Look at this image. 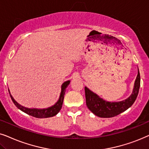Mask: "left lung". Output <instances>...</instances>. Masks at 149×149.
<instances>
[{"instance_id":"obj_1","label":"left lung","mask_w":149,"mask_h":149,"mask_svg":"<svg viewBox=\"0 0 149 149\" xmlns=\"http://www.w3.org/2000/svg\"><path fill=\"white\" fill-rule=\"evenodd\" d=\"M140 86V76L138 70L132 94L127 100L119 102H108L103 100L98 95L85 87L86 106L96 116L102 118H110L117 116L131 107L136 101Z\"/></svg>"}]
</instances>
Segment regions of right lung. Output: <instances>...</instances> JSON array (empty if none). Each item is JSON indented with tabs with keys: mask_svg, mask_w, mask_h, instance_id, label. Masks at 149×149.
Wrapping results in <instances>:
<instances>
[{
	"mask_svg": "<svg viewBox=\"0 0 149 149\" xmlns=\"http://www.w3.org/2000/svg\"><path fill=\"white\" fill-rule=\"evenodd\" d=\"M70 83V81H67V82H64L62 85V87H61V93L60 97H59V100L58 102L56 103V104L54 105L53 106L49 107L48 108L45 109H30V108H24V107L22 106L21 105L15 102L14 99L13 98V97L11 96V94H10L9 90V93L10 95V97H11V100H12L13 104L15 105V106L17 107V108H19V110L22 111V112L26 113L27 114L31 115L32 116H34L35 118H49L52 117V116H54L55 115L58 114V112L61 110V108H62L63 103V100H64V96H65V89L67 87V86Z\"/></svg>",
	"mask_w": 149,
	"mask_h": 149,
	"instance_id": "obj_1",
	"label": "right lung"
}]
</instances>
